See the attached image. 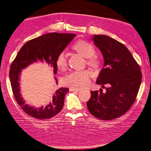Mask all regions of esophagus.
<instances>
[{
  "instance_id": "34e87169",
  "label": "esophagus",
  "mask_w": 151,
  "mask_h": 151,
  "mask_svg": "<svg viewBox=\"0 0 151 151\" xmlns=\"http://www.w3.org/2000/svg\"><path fill=\"white\" fill-rule=\"evenodd\" d=\"M70 91H75V92H79L81 90L80 88H70Z\"/></svg>"
}]
</instances>
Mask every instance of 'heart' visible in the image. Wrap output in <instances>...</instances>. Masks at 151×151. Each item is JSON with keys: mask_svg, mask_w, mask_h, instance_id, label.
I'll return each mask as SVG.
<instances>
[{"mask_svg": "<svg viewBox=\"0 0 151 151\" xmlns=\"http://www.w3.org/2000/svg\"><path fill=\"white\" fill-rule=\"evenodd\" d=\"M73 50L86 58V63L96 70L100 69L102 67V61L98 57L95 56L96 49L91 43L86 41H78L72 46ZM57 68L64 70L67 67V57L64 51L57 55L55 59ZM92 73L88 70L73 71L68 74L63 79L65 85L75 88H82L87 86L90 83Z\"/></svg>", "mask_w": 151, "mask_h": 151, "instance_id": "b5f03b06", "label": "heart"}]
</instances>
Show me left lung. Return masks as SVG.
<instances>
[{
  "label": "left lung",
  "mask_w": 151,
  "mask_h": 151,
  "mask_svg": "<svg viewBox=\"0 0 151 151\" xmlns=\"http://www.w3.org/2000/svg\"><path fill=\"white\" fill-rule=\"evenodd\" d=\"M93 40L104 59V67L96 83L106 88V92L102 88L91 91L86 104L92 116L108 121L123 116L133 106L141 85L142 73L123 43L104 35H96ZM105 85L108 87H104Z\"/></svg>",
  "instance_id": "obj_1"
}]
</instances>
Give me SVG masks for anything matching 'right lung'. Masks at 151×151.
Instances as JSON below:
<instances>
[{"label":"right lung","instance_id":"add662e5","mask_svg":"<svg viewBox=\"0 0 151 151\" xmlns=\"http://www.w3.org/2000/svg\"><path fill=\"white\" fill-rule=\"evenodd\" d=\"M76 36L74 34L49 33L27 42L18 51L10 65L9 77L14 97L22 109L29 116L37 119H47L61 111L64 105L67 88L57 90L51 102L45 108H35L25 104L20 95V76L21 70L37 61H45L53 68L54 75L57 71L55 59L57 55L63 51L71 40ZM57 84V78H55Z\"/></svg>","mask_w":151,"mask_h":151}]
</instances>
